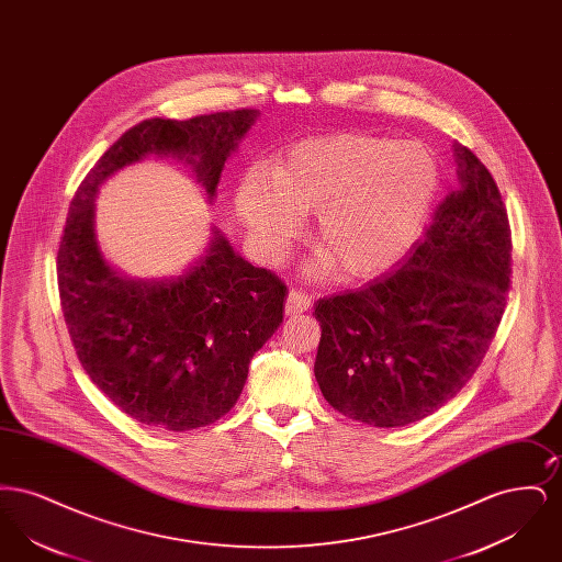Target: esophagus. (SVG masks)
Wrapping results in <instances>:
<instances>
[{
	"instance_id": "1",
	"label": "esophagus",
	"mask_w": 562,
	"mask_h": 562,
	"mask_svg": "<svg viewBox=\"0 0 562 562\" xmlns=\"http://www.w3.org/2000/svg\"><path fill=\"white\" fill-rule=\"evenodd\" d=\"M312 307V296L301 291V289H293L289 296H286V314L293 316V314H301V312H307Z\"/></svg>"
}]
</instances>
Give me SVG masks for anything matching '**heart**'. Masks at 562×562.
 <instances>
[{
	"label": "heart",
	"mask_w": 562,
	"mask_h": 562,
	"mask_svg": "<svg viewBox=\"0 0 562 562\" xmlns=\"http://www.w3.org/2000/svg\"><path fill=\"white\" fill-rule=\"evenodd\" d=\"M440 181L434 156L417 143L371 134H328L296 143L273 181L250 172L238 189L248 227L276 250L299 234V214H316L324 273L349 280L392 268L419 236Z\"/></svg>",
	"instance_id": "b5f03b06"
}]
</instances>
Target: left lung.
Returning <instances> with one entry per match:
<instances>
[{
    "mask_svg": "<svg viewBox=\"0 0 562 562\" xmlns=\"http://www.w3.org/2000/svg\"><path fill=\"white\" fill-rule=\"evenodd\" d=\"M459 188L401 268L318 299L314 364L326 402L374 428L419 422L481 367L508 301L512 232L491 172L454 145Z\"/></svg>",
    "mask_w": 562,
    "mask_h": 562,
    "instance_id": "obj_1",
    "label": "left lung"
}]
</instances>
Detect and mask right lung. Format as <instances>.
Here are the masks:
<instances>
[{
  "label": "right lung",
  "mask_w": 562,
  "mask_h": 562,
  "mask_svg": "<svg viewBox=\"0 0 562 562\" xmlns=\"http://www.w3.org/2000/svg\"><path fill=\"white\" fill-rule=\"evenodd\" d=\"M257 115L234 109L183 122L145 120L109 147L71 200L56 255L63 316L83 371L138 424L188 431L221 419L240 398L255 351L278 330L289 291L218 232L186 273L126 278L99 250L94 195L115 170L147 154H172L193 166L213 198L225 160Z\"/></svg>",
  "instance_id": "add662e5"
}]
</instances>
